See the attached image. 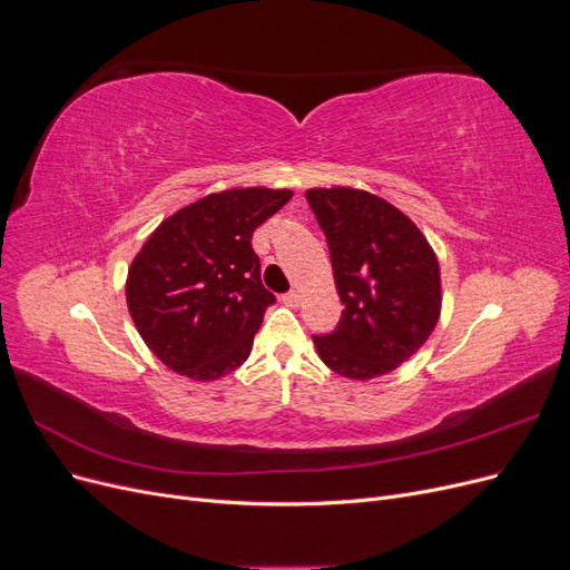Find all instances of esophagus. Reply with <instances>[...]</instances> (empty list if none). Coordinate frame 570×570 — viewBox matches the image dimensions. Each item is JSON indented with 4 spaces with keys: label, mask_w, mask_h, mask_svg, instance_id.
Returning <instances> with one entry per match:
<instances>
[{
    "label": "esophagus",
    "mask_w": 570,
    "mask_h": 570,
    "mask_svg": "<svg viewBox=\"0 0 570 570\" xmlns=\"http://www.w3.org/2000/svg\"><path fill=\"white\" fill-rule=\"evenodd\" d=\"M281 302H283V304H287V306H299V302H302L299 289H289V292H285V295L281 297Z\"/></svg>",
    "instance_id": "34e87169"
}]
</instances>
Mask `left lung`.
<instances>
[{
  "label": "left lung",
  "mask_w": 570,
  "mask_h": 570,
  "mask_svg": "<svg viewBox=\"0 0 570 570\" xmlns=\"http://www.w3.org/2000/svg\"><path fill=\"white\" fill-rule=\"evenodd\" d=\"M306 202L327 239L344 304L335 331L314 337L318 356L352 381L385 375L435 331L438 256L409 216L364 189L316 187Z\"/></svg>",
  "instance_id": "obj_1"
}]
</instances>
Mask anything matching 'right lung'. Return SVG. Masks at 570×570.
Returning a JSON list of instances; mask_svg holds the SVG:
<instances>
[{"label": "right lung", "instance_id": "obj_1", "mask_svg": "<svg viewBox=\"0 0 570 570\" xmlns=\"http://www.w3.org/2000/svg\"><path fill=\"white\" fill-rule=\"evenodd\" d=\"M289 189L206 195L168 216L132 258L128 312L154 356L193 381L243 366L275 297L262 283L252 235L289 202Z\"/></svg>", "mask_w": 570, "mask_h": 570}]
</instances>
